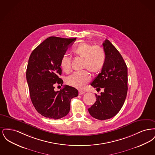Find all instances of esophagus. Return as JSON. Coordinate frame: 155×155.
Listing matches in <instances>:
<instances>
[{"label": "esophagus", "instance_id": "1", "mask_svg": "<svg viewBox=\"0 0 155 155\" xmlns=\"http://www.w3.org/2000/svg\"><path fill=\"white\" fill-rule=\"evenodd\" d=\"M79 95H83V94H85V92H84V91H79Z\"/></svg>", "mask_w": 155, "mask_h": 155}]
</instances>
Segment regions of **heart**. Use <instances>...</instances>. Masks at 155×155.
<instances>
[{
    "mask_svg": "<svg viewBox=\"0 0 155 155\" xmlns=\"http://www.w3.org/2000/svg\"><path fill=\"white\" fill-rule=\"evenodd\" d=\"M74 54L84 59L83 68H87L93 74L99 73L105 63V54L98 46H92L87 43L77 45L73 51ZM60 66L63 70L68 73L71 70V58L66 54L62 56ZM91 80L90 74L86 70L74 73L67 78V83L76 88L83 89Z\"/></svg>",
    "mask_w": 155,
    "mask_h": 155,
    "instance_id": "1",
    "label": "heart"
}]
</instances>
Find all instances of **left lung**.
<instances>
[{"instance_id":"1","label":"left lung","mask_w":155,"mask_h":155,"mask_svg":"<svg viewBox=\"0 0 155 155\" xmlns=\"http://www.w3.org/2000/svg\"><path fill=\"white\" fill-rule=\"evenodd\" d=\"M103 46L105 63L91 85L104 91L100 95L95 94L96 102L88 109L91 116L100 120L109 119L118 113L128 90L127 67L124 59L109 40L106 39Z\"/></svg>"}]
</instances>
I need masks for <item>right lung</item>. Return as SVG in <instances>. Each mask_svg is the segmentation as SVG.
I'll return each mask as SVG.
<instances>
[{"instance_id": "add662e5", "label": "right lung", "mask_w": 155, "mask_h": 155, "mask_svg": "<svg viewBox=\"0 0 155 155\" xmlns=\"http://www.w3.org/2000/svg\"><path fill=\"white\" fill-rule=\"evenodd\" d=\"M75 40L49 37L30 55L26 72L30 97L35 109L45 117L56 120L66 116L71 99L78 95V90L68 85L58 91L54 89L55 85L63 84L59 78L60 60Z\"/></svg>"}]
</instances>
